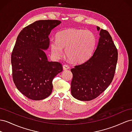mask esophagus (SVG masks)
Segmentation results:
<instances>
[{
    "label": "esophagus",
    "instance_id": "esophagus-1",
    "mask_svg": "<svg viewBox=\"0 0 132 132\" xmlns=\"http://www.w3.org/2000/svg\"><path fill=\"white\" fill-rule=\"evenodd\" d=\"M70 68V67L68 65H67V64H64L63 65V69L64 70H66L67 69H69Z\"/></svg>",
    "mask_w": 132,
    "mask_h": 132
}]
</instances>
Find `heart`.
I'll list each match as a JSON object with an SVG mask.
<instances>
[{"label":"heart","mask_w":132,"mask_h":132,"mask_svg":"<svg viewBox=\"0 0 132 132\" xmlns=\"http://www.w3.org/2000/svg\"><path fill=\"white\" fill-rule=\"evenodd\" d=\"M96 42L95 36L89 30L70 29L59 32L56 40H52L51 51L57 58L63 55L62 48L71 61L80 62L89 57L93 50Z\"/></svg>","instance_id":"1"}]
</instances>
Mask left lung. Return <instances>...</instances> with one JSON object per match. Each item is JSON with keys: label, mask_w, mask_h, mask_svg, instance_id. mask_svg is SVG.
Segmentation results:
<instances>
[{"label": "left lung", "mask_w": 132, "mask_h": 132, "mask_svg": "<svg viewBox=\"0 0 132 132\" xmlns=\"http://www.w3.org/2000/svg\"><path fill=\"white\" fill-rule=\"evenodd\" d=\"M98 30L99 27H97ZM97 47L86 61L71 71L73 78L71 94L78 100L95 99L106 90L113 79L118 60V51L106 30L102 29Z\"/></svg>", "instance_id": "left-lung-1"}]
</instances>
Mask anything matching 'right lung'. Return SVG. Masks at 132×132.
I'll list each match as a JSON object with an SVG mask.
<instances>
[{"label": "right lung", "instance_id": "1", "mask_svg": "<svg viewBox=\"0 0 132 132\" xmlns=\"http://www.w3.org/2000/svg\"><path fill=\"white\" fill-rule=\"evenodd\" d=\"M60 23L57 20L36 21L17 37L11 56L13 79L19 91L30 100L49 96L52 81L63 70L61 63L48 61L44 51L49 46L51 31Z\"/></svg>", "mask_w": 132, "mask_h": 132}]
</instances>
